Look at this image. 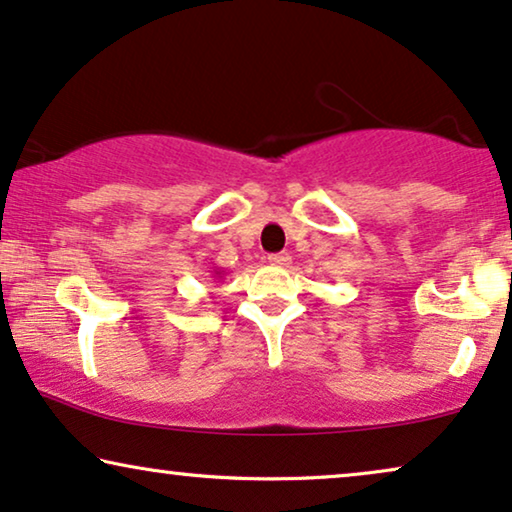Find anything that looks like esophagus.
<instances>
[{"label":"esophagus","mask_w":512,"mask_h":512,"mask_svg":"<svg viewBox=\"0 0 512 512\" xmlns=\"http://www.w3.org/2000/svg\"><path fill=\"white\" fill-rule=\"evenodd\" d=\"M267 260H269L271 267H288L292 257L288 255V252H274V255H269Z\"/></svg>","instance_id":"34e87169"}]
</instances>
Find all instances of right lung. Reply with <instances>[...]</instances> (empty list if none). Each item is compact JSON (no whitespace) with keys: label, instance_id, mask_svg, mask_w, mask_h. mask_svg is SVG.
Returning a JSON list of instances; mask_svg holds the SVG:
<instances>
[{"label":"right lung","instance_id":"1","mask_svg":"<svg viewBox=\"0 0 512 512\" xmlns=\"http://www.w3.org/2000/svg\"><path fill=\"white\" fill-rule=\"evenodd\" d=\"M222 276H224V271H222V269H217V267H215V269H213V278H217V281H220V278H222Z\"/></svg>","mask_w":512,"mask_h":512}]
</instances>
